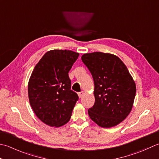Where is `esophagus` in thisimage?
Wrapping results in <instances>:
<instances>
[{"mask_svg":"<svg viewBox=\"0 0 159 159\" xmlns=\"http://www.w3.org/2000/svg\"><path fill=\"white\" fill-rule=\"evenodd\" d=\"M83 95H84V92L83 91H81V92L78 93V96H79L80 98H82Z\"/></svg>","mask_w":159,"mask_h":159,"instance_id":"obj_1","label":"esophagus"}]
</instances>
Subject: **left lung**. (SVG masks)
<instances>
[{
	"instance_id": "1",
	"label": "left lung",
	"mask_w": 159,
	"mask_h": 159,
	"mask_svg": "<svg viewBox=\"0 0 159 159\" xmlns=\"http://www.w3.org/2000/svg\"><path fill=\"white\" fill-rule=\"evenodd\" d=\"M82 60L95 84V103L89 109L90 118L102 128L120 124L129 114L136 95V85L127 67L111 53L84 54Z\"/></svg>"
}]
</instances>
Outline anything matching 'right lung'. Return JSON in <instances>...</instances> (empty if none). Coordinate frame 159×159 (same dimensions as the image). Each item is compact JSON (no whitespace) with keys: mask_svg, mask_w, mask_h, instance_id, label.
Masks as SVG:
<instances>
[{"mask_svg":"<svg viewBox=\"0 0 159 159\" xmlns=\"http://www.w3.org/2000/svg\"><path fill=\"white\" fill-rule=\"evenodd\" d=\"M79 53L51 50L45 53L32 72L28 84L30 103L39 119L51 127L70 120L79 97L70 89L69 72Z\"/></svg>","mask_w":159,"mask_h":159,"instance_id":"right-lung-1","label":"right lung"}]
</instances>
